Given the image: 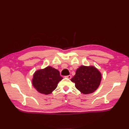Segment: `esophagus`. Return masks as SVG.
I'll list each match as a JSON object with an SVG mask.
<instances>
[{
	"mask_svg": "<svg viewBox=\"0 0 129 129\" xmlns=\"http://www.w3.org/2000/svg\"><path fill=\"white\" fill-rule=\"evenodd\" d=\"M66 77L68 78V79H71L72 78V76L71 75H68V76H66Z\"/></svg>",
	"mask_w": 129,
	"mask_h": 129,
	"instance_id": "34e87169",
	"label": "esophagus"
}]
</instances>
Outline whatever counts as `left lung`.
Here are the masks:
<instances>
[{
    "mask_svg": "<svg viewBox=\"0 0 129 129\" xmlns=\"http://www.w3.org/2000/svg\"><path fill=\"white\" fill-rule=\"evenodd\" d=\"M102 74L93 66H81L77 68L75 75L71 79L75 86L83 94L95 91L100 86Z\"/></svg>",
    "mask_w": 129,
    "mask_h": 129,
    "instance_id": "1",
    "label": "left lung"
}]
</instances>
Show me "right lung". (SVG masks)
I'll return each mask as SVG.
<instances>
[{
  "label": "right lung",
  "instance_id": "obj_1",
  "mask_svg": "<svg viewBox=\"0 0 129 129\" xmlns=\"http://www.w3.org/2000/svg\"><path fill=\"white\" fill-rule=\"evenodd\" d=\"M63 78L60 76L58 70L48 66L35 72L32 83L39 92L49 95L56 88L58 83Z\"/></svg>",
  "mask_w": 129,
  "mask_h": 129
}]
</instances>
